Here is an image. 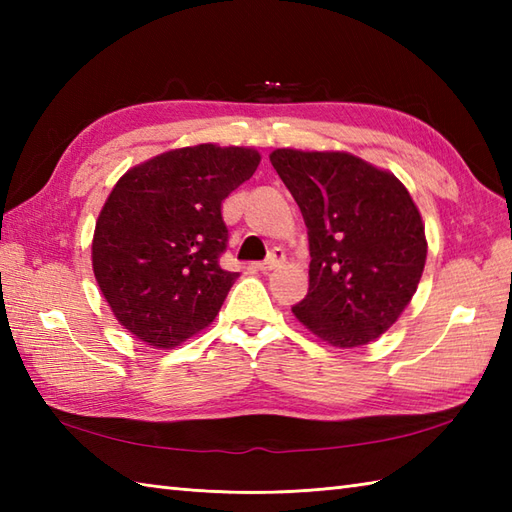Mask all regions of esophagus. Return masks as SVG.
<instances>
[{"instance_id": "esophagus-1", "label": "esophagus", "mask_w": 512, "mask_h": 512, "mask_svg": "<svg viewBox=\"0 0 512 512\" xmlns=\"http://www.w3.org/2000/svg\"><path fill=\"white\" fill-rule=\"evenodd\" d=\"M286 262V253L281 248H273L270 250V255L264 259V262H259L257 268L262 270V273H268V270H275L277 266H281Z\"/></svg>"}]
</instances>
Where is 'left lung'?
Segmentation results:
<instances>
[{"label": "left lung", "instance_id": "1", "mask_svg": "<svg viewBox=\"0 0 512 512\" xmlns=\"http://www.w3.org/2000/svg\"><path fill=\"white\" fill-rule=\"evenodd\" d=\"M270 162L308 226L310 288L295 317L336 347L378 339L407 308L427 259L409 191L341 151L277 149Z\"/></svg>", "mask_w": 512, "mask_h": 512}]
</instances>
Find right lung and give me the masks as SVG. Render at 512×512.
<instances>
[{"label": "right lung", "mask_w": 512, "mask_h": 512, "mask_svg": "<svg viewBox=\"0 0 512 512\" xmlns=\"http://www.w3.org/2000/svg\"><path fill=\"white\" fill-rule=\"evenodd\" d=\"M257 165L253 149L198 145L151 158L116 182L96 222L92 266L136 339L176 347L220 312L239 277L220 266L222 202Z\"/></svg>", "instance_id": "1"}]
</instances>
